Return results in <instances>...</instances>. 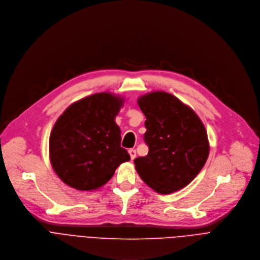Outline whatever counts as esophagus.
Wrapping results in <instances>:
<instances>
[{
  "instance_id": "obj_1",
  "label": "esophagus",
  "mask_w": 260,
  "mask_h": 260,
  "mask_svg": "<svg viewBox=\"0 0 260 260\" xmlns=\"http://www.w3.org/2000/svg\"><path fill=\"white\" fill-rule=\"evenodd\" d=\"M128 152H129V154H130V158H131V160H134V159L136 158V150H135V149L130 148V149L128 150Z\"/></svg>"
}]
</instances>
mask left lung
Here are the masks:
<instances>
[{
  "label": "left lung",
  "mask_w": 260,
  "mask_h": 260,
  "mask_svg": "<svg viewBox=\"0 0 260 260\" xmlns=\"http://www.w3.org/2000/svg\"><path fill=\"white\" fill-rule=\"evenodd\" d=\"M144 114L148 146L145 157L134 160L141 179L153 190L171 193L186 186L209 155L206 129L197 114L175 96L157 91L138 99Z\"/></svg>",
  "instance_id": "left-lung-1"
}]
</instances>
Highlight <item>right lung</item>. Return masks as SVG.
Segmentation results:
<instances>
[{"label": "right lung", "instance_id": "1", "mask_svg": "<svg viewBox=\"0 0 260 260\" xmlns=\"http://www.w3.org/2000/svg\"><path fill=\"white\" fill-rule=\"evenodd\" d=\"M123 101L111 93L83 98L58 118L49 139L50 161L58 177L79 190L106 184L130 160L115 122Z\"/></svg>", "mask_w": 260, "mask_h": 260}]
</instances>
